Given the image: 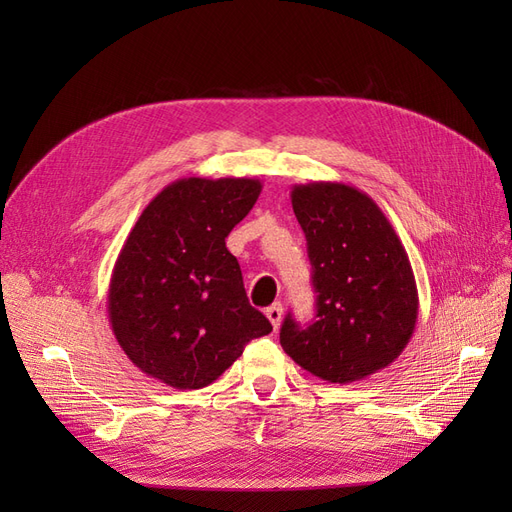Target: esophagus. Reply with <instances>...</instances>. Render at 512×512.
Segmentation results:
<instances>
[{
	"instance_id": "esophagus-1",
	"label": "esophagus",
	"mask_w": 512,
	"mask_h": 512,
	"mask_svg": "<svg viewBox=\"0 0 512 512\" xmlns=\"http://www.w3.org/2000/svg\"><path fill=\"white\" fill-rule=\"evenodd\" d=\"M282 303H273L271 307H267V318H269V322L273 324V329H280V324H282Z\"/></svg>"
}]
</instances>
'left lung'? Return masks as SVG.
I'll use <instances>...</instances> for the list:
<instances>
[{"instance_id": "obj_1", "label": "left lung", "mask_w": 512, "mask_h": 512, "mask_svg": "<svg viewBox=\"0 0 512 512\" xmlns=\"http://www.w3.org/2000/svg\"><path fill=\"white\" fill-rule=\"evenodd\" d=\"M290 200L318 297L309 327L286 316L280 344L320 380H363L389 367L414 333L418 290L408 254L382 209L352 185H294Z\"/></svg>"}]
</instances>
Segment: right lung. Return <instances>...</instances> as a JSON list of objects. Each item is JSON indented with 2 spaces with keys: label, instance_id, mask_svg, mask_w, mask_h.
<instances>
[{
  "label": "right lung",
  "instance_id": "obj_1",
  "mask_svg": "<svg viewBox=\"0 0 512 512\" xmlns=\"http://www.w3.org/2000/svg\"><path fill=\"white\" fill-rule=\"evenodd\" d=\"M247 177H185L151 200L123 243L108 284V320L143 374L192 391L273 331L247 301L226 237L260 196Z\"/></svg>",
  "mask_w": 512,
  "mask_h": 512
}]
</instances>
